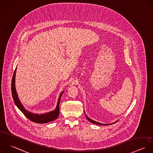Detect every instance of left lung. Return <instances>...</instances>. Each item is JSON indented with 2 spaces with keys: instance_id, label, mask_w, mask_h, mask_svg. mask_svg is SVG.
<instances>
[{
  "instance_id": "1",
  "label": "left lung",
  "mask_w": 153,
  "mask_h": 153,
  "mask_svg": "<svg viewBox=\"0 0 153 153\" xmlns=\"http://www.w3.org/2000/svg\"><path fill=\"white\" fill-rule=\"evenodd\" d=\"M85 116H86V117L87 118V119H88L90 122H91V123H94V124L99 125H110V124H102V123H99V122H96V121H95V120H93L91 119L90 118H89V117L86 115V114H85Z\"/></svg>"
}]
</instances>
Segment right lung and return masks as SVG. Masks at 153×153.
Wrapping results in <instances>:
<instances>
[{
	"label": "right lung",
	"instance_id": "obj_1",
	"mask_svg": "<svg viewBox=\"0 0 153 153\" xmlns=\"http://www.w3.org/2000/svg\"><path fill=\"white\" fill-rule=\"evenodd\" d=\"M16 68H15L13 75L12 77V83H11V91H12V95L13 97V101L15 102V104L16 105V107L19 108V110L24 114V116L28 118L30 120L37 123H49L50 122H52L53 120H55L56 119L59 114V102H60V100L61 97L64 93V91H62L58 98V103L56 105V107L55 109L53 111L46 113L44 114H36L33 113L31 112H30L29 111L27 110L21 102H20L19 98L18 97L16 89H15V73H16Z\"/></svg>",
	"mask_w": 153,
	"mask_h": 153
}]
</instances>
